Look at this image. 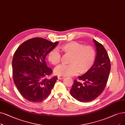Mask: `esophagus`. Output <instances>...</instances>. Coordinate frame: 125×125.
Segmentation results:
<instances>
[{
    "instance_id": "obj_1",
    "label": "esophagus",
    "mask_w": 125,
    "mask_h": 125,
    "mask_svg": "<svg viewBox=\"0 0 125 125\" xmlns=\"http://www.w3.org/2000/svg\"><path fill=\"white\" fill-rule=\"evenodd\" d=\"M57 77H58V78L59 79H63L64 77H65V76H62V75H58Z\"/></svg>"
}]
</instances>
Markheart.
<instances>
[{
  "instance_id": "heart-1",
  "label": "heart",
  "mask_w": 125,
  "mask_h": 125,
  "mask_svg": "<svg viewBox=\"0 0 125 125\" xmlns=\"http://www.w3.org/2000/svg\"><path fill=\"white\" fill-rule=\"evenodd\" d=\"M64 54L71 56L69 65H62L55 69V73L58 75H75L79 72L84 74L93 67L96 59V52L90 46L76 42L64 43L60 47ZM48 61L56 66L61 61V55L56 49H53L48 53Z\"/></svg>"
}]
</instances>
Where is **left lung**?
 Masks as SVG:
<instances>
[{"mask_svg": "<svg viewBox=\"0 0 125 125\" xmlns=\"http://www.w3.org/2000/svg\"><path fill=\"white\" fill-rule=\"evenodd\" d=\"M93 42L96 50L93 66L88 72L78 77L83 83L74 80L70 90L71 95L81 102L92 101L103 92L110 71V61L106 49L96 40L93 39Z\"/></svg>", "mask_w": 125, "mask_h": 125, "instance_id": "1", "label": "left lung"}]
</instances>
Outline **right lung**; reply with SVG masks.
<instances>
[{
    "mask_svg": "<svg viewBox=\"0 0 125 125\" xmlns=\"http://www.w3.org/2000/svg\"><path fill=\"white\" fill-rule=\"evenodd\" d=\"M58 43L42 38H33L23 42L15 52L13 81L19 93L28 101L42 102L51 93L58 79L56 76L47 78L53 71L45 62L47 55Z\"/></svg>",
    "mask_w": 125,
    "mask_h": 125,
    "instance_id": "add662e5",
    "label": "right lung"
}]
</instances>
